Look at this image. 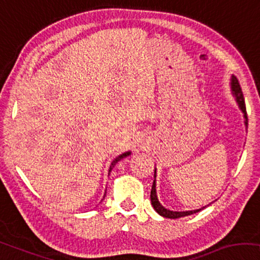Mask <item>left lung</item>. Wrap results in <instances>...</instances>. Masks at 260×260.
I'll use <instances>...</instances> for the list:
<instances>
[{"instance_id":"left-lung-1","label":"left lung","mask_w":260,"mask_h":260,"mask_svg":"<svg viewBox=\"0 0 260 260\" xmlns=\"http://www.w3.org/2000/svg\"><path fill=\"white\" fill-rule=\"evenodd\" d=\"M231 87H232V90H233V94H235L236 96V100L238 102L239 107L241 111L244 113V118H245V125L247 127V115H246V107H245V101H244V96H243V92H241V87L239 85V81L238 79L236 78L235 75H232V79H231ZM155 178V175H154ZM151 203H152V206L154 207V210L158 212L160 215H162V217L165 218H171V219H177V218H181V217H186V215H189V214H193V213H197V212L202 211L203 208H199V210H196V211H185V212H173V211H170L165 208L164 206L160 205V203L158 202V198H156V192H155V179L154 181H153V185H152V189H151Z\"/></svg>"}]
</instances>
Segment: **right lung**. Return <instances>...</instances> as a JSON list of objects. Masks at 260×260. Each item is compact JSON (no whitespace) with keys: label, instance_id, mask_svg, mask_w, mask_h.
Returning <instances> with one entry per match:
<instances>
[{"label":"right lung","instance_id":"right-lung-1","mask_svg":"<svg viewBox=\"0 0 260 260\" xmlns=\"http://www.w3.org/2000/svg\"><path fill=\"white\" fill-rule=\"evenodd\" d=\"M129 154H131V152H126V153H122V154H121V155L116 156V158H115L114 160H113V161H112V164H111V167H109V172H111V171H112V168H113V167H114V165H115V164H116V162H118V161H120V160H121L122 158H125V156H127V155H129Z\"/></svg>","mask_w":260,"mask_h":260}]
</instances>
